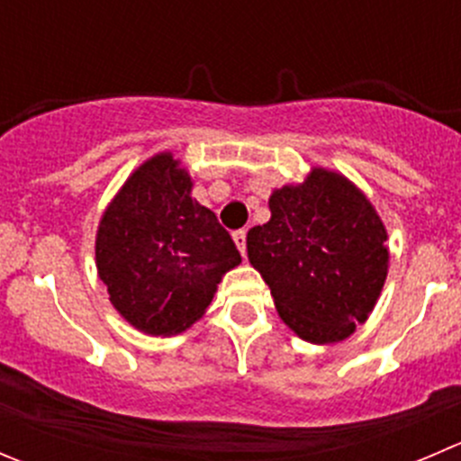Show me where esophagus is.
<instances>
[{
	"instance_id": "1",
	"label": "esophagus",
	"mask_w": 461,
	"mask_h": 461,
	"mask_svg": "<svg viewBox=\"0 0 461 461\" xmlns=\"http://www.w3.org/2000/svg\"><path fill=\"white\" fill-rule=\"evenodd\" d=\"M231 239H234V243H236V248H239V252L245 257V243H248V231H245V230H236L234 234H231Z\"/></svg>"
}]
</instances>
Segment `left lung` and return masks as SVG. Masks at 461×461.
I'll return each instance as SVG.
<instances>
[{
    "instance_id": "left-lung-1",
    "label": "left lung",
    "mask_w": 461,
    "mask_h": 461,
    "mask_svg": "<svg viewBox=\"0 0 461 461\" xmlns=\"http://www.w3.org/2000/svg\"><path fill=\"white\" fill-rule=\"evenodd\" d=\"M269 212L265 225L248 231V257L278 314L305 341H343L368 319L384 287V222L346 176L328 169L276 189Z\"/></svg>"
}]
</instances>
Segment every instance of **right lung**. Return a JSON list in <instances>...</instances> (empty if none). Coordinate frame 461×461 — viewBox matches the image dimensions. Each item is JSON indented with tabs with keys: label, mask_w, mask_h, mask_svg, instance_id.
Instances as JSON below:
<instances>
[{
	"label": "right lung",
	"mask_w": 461,
	"mask_h": 461,
	"mask_svg": "<svg viewBox=\"0 0 461 461\" xmlns=\"http://www.w3.org/2000/svg\"><path fill=\"white\" fill-rule=\"evenodd\" d=\"M97 274L111 303L153 337L187 330L240 263L230 231L192 198V178L171 153L138 167L97 227Z\"/></svg>",
	"instance_id": "1"
}]
</instances>
